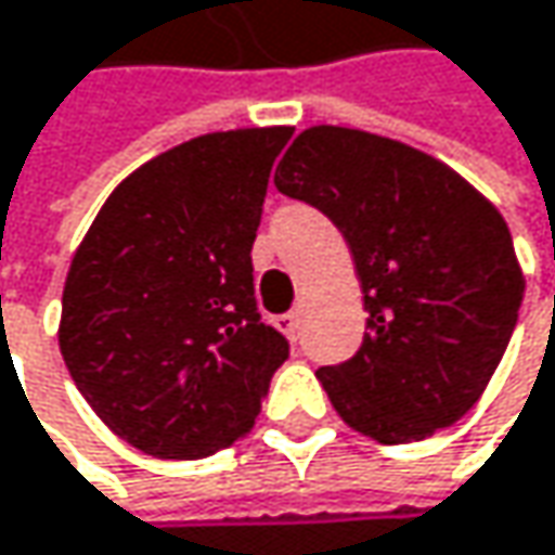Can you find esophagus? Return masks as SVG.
Masks as SVG:
<instances>
[{
    "mask_svg": "<svg viewBox=\"0 0 555 555\" xmlns=\"http://www.w3.org/2000/svg\"><path fill=\"white\" fill-rule=\"evenodd\" d=\"M301 321H305V311L298 308V311H292V314H285V318H276V327L288 336V339H298V333H301Z\"/></svg>",
    "mask_w": 555,
    "mask_h": 555,
    "instance_id": "obj_1",
    "label": "esophagus"
}]
</instances>
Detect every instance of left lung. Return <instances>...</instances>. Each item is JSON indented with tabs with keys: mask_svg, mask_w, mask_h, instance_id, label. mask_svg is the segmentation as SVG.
I'll list each match as a JSON object with an SVG mask.
<instances>
[{
	"mask_svg": "<svg viewBox=\"0 0 555 555\" xmlns=\"http://www.w3.org/2000/svg\"><path fill=\"white\" fill-rule=\"evenodd\" d=\"M273 180L343 231L362 285L359 352L318 369L343 423L406 444L467 416L525 298L502 212L444 162L365 129H305Z\"/></svg>",
	"mask_w": 555,
	"mask_h": 555,
	"instance_id": "left-lung-1",
	"label": "left lung"
}]
</instances>
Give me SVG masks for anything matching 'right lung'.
<instances>
[{"instance_id":"obj_1","label":"right lung","mask_w":555,"mask_h":555,"mask_svg":"<svg viewBox=\"0 0 555 555\" xmlns=\"http://www.w3.org/2000/svg\"><path fill=\"white\" fill-rule=\"evenodd\" d=\"M292 127L206 132L107 196L63 285L60 352L98 420L162 461L244 438L288 343L257 314L250 247Z\"/></svg>"}]
</instances>
